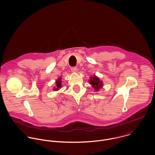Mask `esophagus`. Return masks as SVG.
<instances>
[{"mask_svg":"<svg viewBox=\"0 0 155 155\" xmlns=\"http://www.w3.org/2000/svg\"><path fill=\"white\" fill-rule=\"evenodd\" d=\"M71 69L72 72H77V67H71Z\"/></svg>","mask_w":155,"mask_h":155,"instance_id":"obj_1","label":"esophagus"}]
</instances>
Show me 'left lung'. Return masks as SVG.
<instances>
[{
	"instance_id": "1",
	"label": "left lung",
	"mask_w": 155,
	"mask_h": 155,
	"mask_svg": "<svg viewBox=\"0 0 155 155\" xmlns=\"http://www.w3.org/2000/svg\"><path fill=\"white\" fill-rule=\"evenodd\" d=\"M89 82H90V84L92 85V87H94L97 91H98L103 86L102 81H100V80L95 75H94L93 77H91Z\"/></svg>"
}]
</instances>
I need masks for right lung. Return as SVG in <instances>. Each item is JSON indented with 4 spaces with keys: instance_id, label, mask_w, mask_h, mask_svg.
<instances>
[{
    "instance_id": "right-lung-1",
    "label": "right lung",
    "mask_w": 155,
    "mask_h": 155,
    "mask_svg": "<svg viewBox=\"0 0 155 155\" xmlns=\"http://www.w3.org/2000/svg\"><path fill=\"white\" fill-rule=\"evenodd\" d=\"M56 87L54 88V90H58L59 88L61 87V78H59V79L57 80V81L56 82Z\"/></svg>"
}]
</instances>
